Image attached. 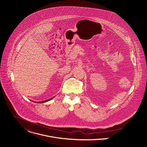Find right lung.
I'll return each mask as SVG.
<instances>
[{
	"label": "right lung",
	"mask_w": 147,
	"mask_h": 147,
	"mask_svg": "<svg viewBox=\"0 0 147 147\" xmlns=\"http://www.w3.org/2000/svg\"><path fill=\"white\" fill-rule=\"evenodd\" d=\"M52 98H51V99H48V100H44V101H41V102H38V103H43V102H47V101H48V100H49L52 99Z\"/></svg>",
	"instance_id": "add662e5"
}]
</instances>
